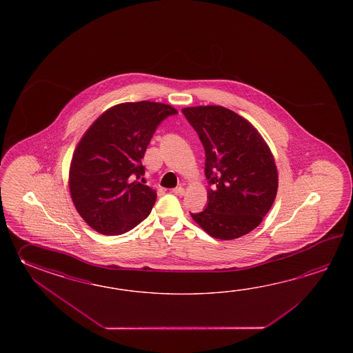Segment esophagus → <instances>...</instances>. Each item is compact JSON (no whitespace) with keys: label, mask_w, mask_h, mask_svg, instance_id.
Returning a JSON list of instances; mask_svg holds the SVG:
<instances>
[{"label":"esophagus","mask_w":353,"mask_h":353,"mask_svg":"<svg viewBox=\"0 0 353 353\" xmlns=\"http://www.w3.org/2000/svg\"><path fill=\"white\" fill-rule=\"evenodd\" d=\"M173 193L175 195H184L185 194V189L183 187L174 188Z\"/></svg>","instance_id":"34e87169"}]
</instances>
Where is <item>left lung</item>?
<instances>
[{"label":"left lung","mask_w":353,"mask_h":353,"mask_svg":"<svg viewBox=\"0 0 353 353\" xmlns=\"http://www.w3.org/2000/svg\"><path fill=\"white\" fill-rule=\"evenodd\" d=\"M205 151L208 204L190 216L218 240L245 236L263 222L278 192L269 145L246 119L222 105L181 110Z\"/></svg>","instance_id":"1"}]
</instances>
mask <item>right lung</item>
<instances>
[{"label": "right lung", "mask_w": 353, "mask_h": 353, "mask_svg": "<svg viewBox=\"0 0 353 353\" xmlns=\"http://www.w3.org/2000/svg\"><path fill=\"white\" fill-rule=\"evenodd\" d=\"M178 113L150 101L126 102L102 113L77 145L69 190L87 225L108 236L132 230L149 216L157 192L139 181L143 155L159 123Z\"/></svg>", "instance_id": "add662e5"}]
</instances>
